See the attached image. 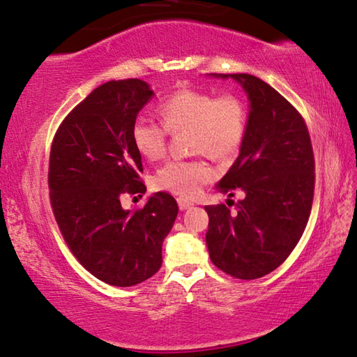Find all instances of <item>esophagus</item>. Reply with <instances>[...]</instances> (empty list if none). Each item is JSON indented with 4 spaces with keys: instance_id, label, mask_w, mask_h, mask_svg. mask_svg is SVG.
<instances>
[{
    "instance_id": "esophagus-1",
    "label": "esophagus",
    "mask_w": 357,
    "mask_h": 357,
    "mask_svg": "<svg viewBox=\"0 0 357 357\" xmlns=\"http://www.w3.org/2000/svg\"><path fill=\"white\" fill-rule=\"evenodd\" d=\"M178 206H179L181 211H185V209H190L193 203L189 199H185V198H178Z\"/></svg>"
}]
</instances>
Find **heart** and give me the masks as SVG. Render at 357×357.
Returning a JSON list of instances; mask_svg holds the SVG:
<instances>
[{
  "instance_id": "obj_1",
  "label": "heart",
  "mask_w": 357,
  "mask_h": 357,
  "mask_svg": "<svg viewBox=\"0 0 357 357\" xmlns=\"http://www.w3.org/2000/svg\"><path fill=\"white\" fill-rule=\"evenodd\" d=\"M160 125L137 116L131 126L132 145L142 158L159 160L167 150L168 132L189 129L192 153L215 160H231L241 151L248 126L246 106L234 93L218 95L198 89H179L158 106ZM213 179V168L203 156L165 162L153 178L154 189L179 197H195Z\"/></svg>"
}]
</instances>
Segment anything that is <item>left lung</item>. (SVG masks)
<instances>
[{
    "instance_id": "obj_1",
    "label": "left lung",
    "mask_w": 357,
    "mask_h": 357,
    "mask_svg": "<svg viewBox=\"0 0 357 357\" xmlns=\"http://www.w3.org/2000/svg\"><path fill=\"white\" fill-rule=\"evenodd\" d=\"M232 77L250 100L241 154L218 190L245 198L236 204L206 206V243L217 268L237 280H257L286 261L306 228L312 209L315 160L301 114L259 77Z\"/></svg>"
}]
</instances>
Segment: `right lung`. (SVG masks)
I'll return each instance as SVG.
<instances>
[{
	"label": "right lung",
	"mask_w": 357,
	"mask_h": 357,
	"mask_svg": "<svg viewBox=\"0 0 357 357\" xmlns=\"http://www.w3.org/2000/svg\"><path fill=\"white\" fill-rule=\"evenodd\" d=\"M153 95L134 77L102 84L63 119L51 144L50 203L63 241L84 268L116 287L158 273L178 215L167 192L140 209L125 211L120 201L146 192L131 126Z\"/></svg>",
	"instance_id": "add662e5"
}]
</instances>
